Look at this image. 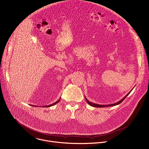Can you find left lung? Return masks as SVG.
Wrapping results in <instances>:
<instances>
[{
    "label": "left lung",
    "mask_w": 149,
    "mask_h": 149,
    "mask_svg": "<svg viewBox=\"0 0 149 149\" xmlns=\"http://www.w3.org/2000/svg\"><path fill=\"white\" fill-rule=\"evenodd\" d=\"M133 89V88H132ZM132 90H131L127 94V95L125 96V97H124L123 99H122L120 100H119V102H118L117 103H114V104H106V105H103V104H96V103H92V102H90L89 100H88V99L85 97V99H86V102H87V103L88 104H90V106H93V107H109V106H116V105H118V104H119V103H120L122 102L123 101H124V100L128 96V94L131 93V91Z\"/></svg>",
    "instance_id": "8db88e82"
}]
</instances>
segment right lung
<instances>
[{"mask_svg": "<svg viewBox=\"0 0 149 149\" xmlns=\"http://www.w3.org/2000/svg\"><path fill=\"white\" fill-rule=\"evenodd\" d=\"M61 97H60L59 98V99L58 100H57L56 102H55V103H52V104H49V105H47V106H43V107H50V106H53V105H55V104H56V103H58L59 101H60V100H61ZM33 106H34V105H33Z\"/></svg>", "mask_w": 149, "mask_h": 149, "instance_id": "1", "label": "right lung"}]
</instances>
